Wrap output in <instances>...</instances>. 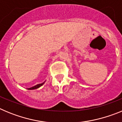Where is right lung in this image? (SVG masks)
Segmentation results:
<instances>
[{"label": "right lung", "mask_w": 122, "mask_h": 122, "mask_svg": "<svg viewBox=\"0 0 122 122\" xmlns=\"http://www.w3.org/2000/svg\"><path fill=\"white\" fill-rule=\"evenodd\" d=\"M45 82H44L42 83V84H37V85H36V86H33V87H30V88H29V89H27L28 90H33V89H38V88L40 87L41 86H43Z\"/></svg>", "instance_id": "obj_1"}]
</instances>
